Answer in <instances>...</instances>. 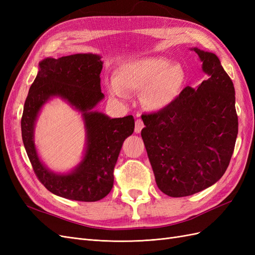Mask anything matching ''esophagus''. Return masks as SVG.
<instances>
[{
  "label": "esophagus",
  "instance_id": "34e87169",
  "mask_svg": "<svg viewBox=\"0 0 255 255\" xmlns=\"http://www.w3.org/2000/svg\"><path fill=\"white\" fill-rule=\"evenodd\" d=\"M143 127H144V125H143L142 120L141 119H137L136 122H135V132L136 133H140L141 129L143 128Z\"/></svg>",
  "mask_w": 255,
  "mask_h": 255
}]
</instances>
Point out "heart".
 Returning <instances> with one entry per match:
<instances>
[{
	"instance_id": "obj_1",
	"label": "heart",
	"mask_w": 255,
	"mask_h": 255,
	"mask_svg": "<svg viewBox=\"0 0 255 255\" xmlns=\"http://www.w3.org/2000/svg\"><path fill=\"white\" fill-rule=\"evenodd\" d=\"M185 72L179 64L163 57L142 58L116 69L111 92L125 98L128 92H140L142 104L151 111L163 110L179 97Z\"/></svg>"
}]
</instances>
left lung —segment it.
Returning <instances> with one entry per match:
<instances>
[{"label": "left lung", "instance_id": "8db88e82", "mask_svg": "<svg viewBox=\"0 0 255 255\" xmlns=\"http://www.w3.org/2000/svg\"><path fill=\"white\" fill-rule=\"evenodd\" d=\"M208 79L185 87L163 110L143 114L141 137L158 188L169 197L194 195L226 172L238 133L232 80L213 53L194 49Z\"/></svg>", "mask_w": 255, "mask_h": 255}]
</instances>
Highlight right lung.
<instances>
[{"label":"right lung","mask_w":255,"mask_h":255,"mask_svg":"<svg viewBox=\"0 0 255 255\" xmlns=\"http://www.w3.org/2000/svg\"><path fill=\"white\" fill-rule=\"evenodd\" d=\"M102 64L95 54H74L42 60L21 118L22 140L38 180L52 194L75 201L95 202L110 194L122 143L134 132L133 116L111 119L102 113L91 112L104 98L100 79ZM54 95L66 98L83 113L88 129L84 159L69 175L50 173L37 158L32 140L37 112Z\"/></svg>","instance_id":"add662e5"}]
</instances>
